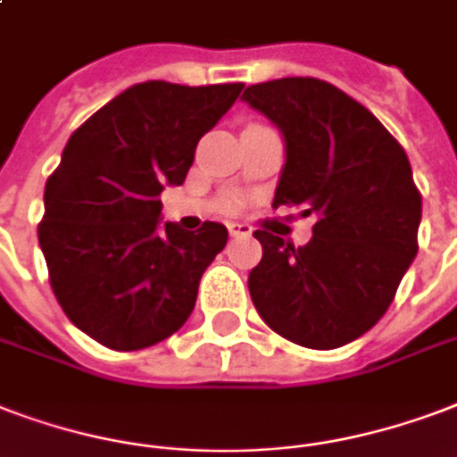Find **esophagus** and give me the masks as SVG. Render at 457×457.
<instances>
[{
    "label": "esophagus",
    "instance_id": "esophagus-1",
    "mask_svg": "<svg viewBox=\"0 0 457 457\" xmlns=\"http://www.w3.org/2000/svg\"><path fill=\"white\" fill-rule=\"evenodd\" d=\"M228 232L229 237H246L252 235V228L244 225V222H228Z\"/></svg>",
    "mask_w": 457,
    "mask_h": 457
}]
</instances>
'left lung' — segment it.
I'll list each match as a JSON object with an SVG mask.
<instances>
[{
    "mask_svg": "<svg viewBox=\"0 0 457 457\" xmlns=\"http://www.w3.org/2000/svg\"><path fill=\"white\" fill-rule=\"evenodd\" d=\"M242 100L283 134L273 205L316 218L304 246L253 232L263 246L249 273L253 306L292 343L343 347L386 313L417 256L422 196L410 160L367 107L319 79L256 83Z\"/></svg>",
    "mask_w": 457,
    "mask_h": 457,
    "instance_id": "obj_1",
    "label": "left lung"
}]
</instances>
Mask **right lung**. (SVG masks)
Here are the masks:
<instances>
[{"mask_svg":"<svg viewBox=\"0 0 457 457\" xmlns=\"http://www.w3.org/2000/svg\"><path fill=\"white\" fill-rule=\"evenodd\" d=\"M242 88L136 83L69 138L45 184L37 239L59 306L104 347H151L194 312L201 275L225 249L228 229L162 222L158 196L184 182L198 138Z\"/></svg>","mask_w":457,"mask_h":457,"instance_id":"right-lung-1","label":"right lung"}]
</instances>
